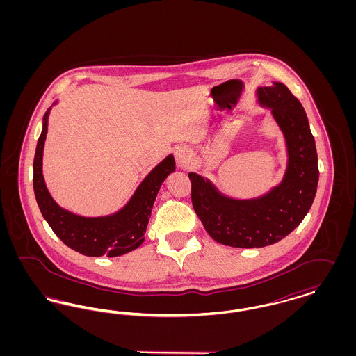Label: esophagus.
Returning <instances> with one entry per match:
<instances>
[{"label": "esophagus", "instance_id": "esophagus-1", "mask_svg": "<svg viewBox=\"0 0 356 356\" xmlns=\"http://www.w3.org/2000/svg\"><path fill=\"white\" fill-rule=\"evenodd\" d=\"M191 156H192V151H191L186 145L179 147V148H176V151H175L176 163H177V165H179L180 168H184V167H186V164H188V161H189Z\"/></svg>", "mask_w": 356, "mask_h": 356}]
</instances>
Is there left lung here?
I'll return each mask as SVG.
<instances>
[{
    "label": "left lung",
    "instance_id": "obj_1",
    "mask_svg": "<svg viewBox=\"0 0 356 356\" xmlns=\"http://www.w3.org/2000/svg\"><path fill=\"white\" fill-rule=\"evenodd\" d=\"M256 97L260 106L271 111L286 141L282 181L261 196L235 199L209 179L188 173L192 205L205 231L215 241L236 248H261L289 235L308 213L319 181L315 138L303 105L277 81L259 86Z\"/></svg>",
    "mask_w": 356,
    "mask_h": 356
}]
</instances>
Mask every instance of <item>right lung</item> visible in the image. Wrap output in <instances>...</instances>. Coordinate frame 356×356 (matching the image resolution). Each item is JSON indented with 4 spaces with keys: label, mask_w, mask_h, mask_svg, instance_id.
<instances>
[{
    "label": "right lung",
    "mask_w": 356,
    "mask_h": 356,
    "mask_svg": "<svg viewBox=\"0 0 356 356\" xmlns=\"http://www.w3.org/2000/svg\"><path fill=\"white\" fill-rule=\"evenodd\" d=\"M56 104L58 102H53V105ZM51 106L42 119V131L37 141L33 161L34 195L44 219L64 244L85 256L116 257L138 248L144 241L160 186L176 170L173 154H168L144 177L132 197L119 211L102 216L73 213L56 203L42 175V156Z\"/></svg>",
    "instance_id": "right-lung-1"
}]
</instances>
